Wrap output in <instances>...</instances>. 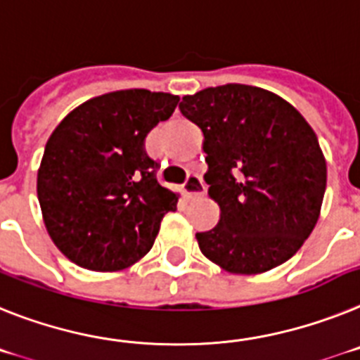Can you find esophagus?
<instances>
[{"mask_svg":"<svg viewBox=\"0 0 360 360\" xmlns=\"http://www.w3.org/2000/svg\"><path fill=\"white\" fill-rule=\"evenodd\" d=\"M183 188H184V193H186L190 199L198 198V195H202V193H205V183H202L199 174L192 172V174H188L186 181H184Z\"/></svg>","mask_w":360,"mask_h":360,"instance_id":"esophagus-1","label":"esophagus"}]
</instances>
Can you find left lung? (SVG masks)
I'll use <instances>...</instances> for the list:
<instances>
[{"label":"left lung","mask_w":360,"mask_h":360,"mask_svg":"<svg viewBox=\"0 0 360 360\" xmlns=\"http://www.w3.org/2000/svg\"><path fill=\"white\" fill-rule=\"evenodd\" d=\"M181 114L201 128L217 226L195 233L202 255L254 275L297 254L317 224L326 161L299 112L264 89L230 85L184 96Z\"/></svg>","instance_id":"left-lung-1"}]
</instances>
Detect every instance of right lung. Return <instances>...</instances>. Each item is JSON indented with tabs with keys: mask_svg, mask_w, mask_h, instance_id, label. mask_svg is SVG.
<instances>
[{
	"mask_svg": "<svg viewBox=\"0 0 360 360\" xmlns=\"http://www.w3.org/2000/svg\"><path fill=\"white\" fill-rule=\"evenodd\" d=\"M179 98L145 89L89 99L56 127L37 170V199L50 239L77 266L117 271L154 246L177 193L155 179L145 139Z\"/></svg>",
	"mask_w": 360,
	"mask_h": 360,
	"instance_id": "1",
	"label": "right lung"
}]
</instances>
